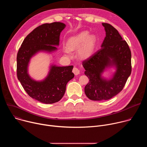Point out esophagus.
<instances>
[{
    "label": "esophagus",
    "mask_w": 147,
    "mask_h": 147,
    "mask_svg": "<svg viewBox=\"0 0 147 147\" xmlns=\"http://www.w3.org/2000/svg\"><path fill=\"white\" fill-rule=\"evenodd\" d=\"M73 72L74 73V74L76 76H77L78 74H80V70H78V69H77V67H74L73 69Z\"/></svg>",
    "instance_id": "esophagus-1"
}]
</instances>
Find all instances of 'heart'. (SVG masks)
<instances>
[{
  "label": "heart",
  "instance_id": "heart-1",
  "mask_svg": "<svg viewBox=\"0 0 147 147\" xmlns=\"http://www.w3.org/2000/svg\"><path fill=\"white\" fill-rule=\"evenodd\" d=\"M96 44V38L94 35H89L88 31H82L77 35L71 37L67 40V48L65 53L69 57L71 56L70 51L78 49V55L81 59H87L93 53Z\"/></svg>",
  "mask_w": 147,
  "mask_h": 147
}]
</instances>
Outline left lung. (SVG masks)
Wrapping results in <instances>:
<instances>
[{"mask_svg":"<svg viewBox=\"0 0 147 147\" xmlns=\"http://www.w3.org/2000/svg\"><path fill=\"white\" fill-rule=\"evenodd\" d=\"M106 36L101 48L87 59L82 66L90 82L85 87V94L91 100H108L119 94L124 87L131 72V54L129 47L117 30L108 23H102ZM114 66L117 71L110 80L103 79L101 73L107 68Z\"/></svg>","mask_w":147,"mask_h":147,"instance_id":"1","label":"left lung"}]
</instances>
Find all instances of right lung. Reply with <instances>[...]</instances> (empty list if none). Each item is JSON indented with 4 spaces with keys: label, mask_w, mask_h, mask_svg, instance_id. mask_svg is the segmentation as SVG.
<instances>
[{
    "label": "right lung",
    "mask_w": 147,
    "mask_h": 147,
    "mask_svg": "<svg viewBox=\"0 0 147 147\" xmlns=\"http://www.w3.org/2000/svg\"><path fill=\"white\" fill-rule=\"evenodd\" d=\"M66 27L64 23H46L35 28L24 39L17 56L18 80L28 95L42 103L51 104L63 96L67 83L74 74L73 66L59 67L51 66L48 76L42 81H36L28 74L30 59L37 52H52L59 45L60 32Z\"/></svg>",
    "instance_id": "1"
}]
</instances>
